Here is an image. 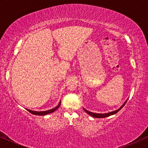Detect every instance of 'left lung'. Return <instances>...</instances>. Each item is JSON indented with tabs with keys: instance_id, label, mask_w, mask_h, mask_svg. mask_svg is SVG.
I'll return each mask as SVG.
<instances>
[{
	"instance_id": "1",
	"label": "left lung",
	"mask_w": 148,
	"mask_h": 148,
	"mask_svg": "<svg viewBox=\"0 0 148 148\" xmlns=\"http://www.w3.org/2000/svg\"><path fill=\"white\" fill-rule=\"evenodd\" d=\"M127 101V100H126V102H125L124 103V104H123L122 105V106H121L120 108H119L118 110H115V111H112V112H111L105 113V114H98V113H93V112H90V111H88V110H86V109H84V110L86 111V112L87 113H88V114H90V116H93V117H94V118H105V117L109 116H110V115L114 114H116V112H118L123 107L125 106V104H126Z\"/></svg>"
}]
</instances>
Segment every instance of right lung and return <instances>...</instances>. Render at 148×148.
<instances>
[{"instance_id":"right-lung-1","label":"right lung","mask_w":148,"mask_h":148,"mask_svg":"<svg viewBox=\"0 0 148 148\" xmlns=\"http://www.w3.org/2000/svg\"><path fill=\"white\" fill-rule=\"evenodd\" d=\"M60 102L59 103V104H58L57 106L55 107V108L51 109V110H46V111H41V112H37V111H32V110H28V109H27V110L28 111H29V112L30 113H32V114H35V115H46V114H49V113H52V112H54V111H55V110H56V109H57V108H58V107L60 106Z\"/></svg>"}]
</instances>
